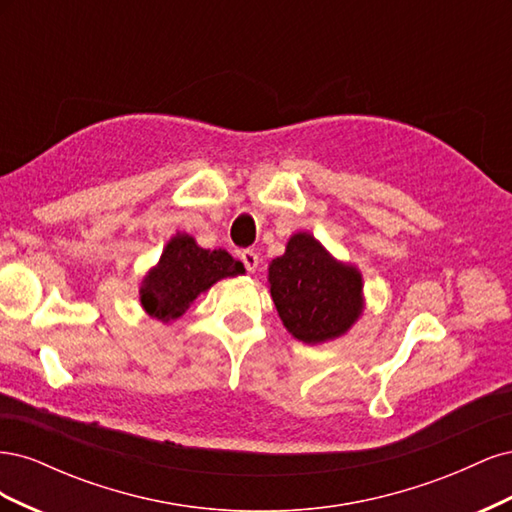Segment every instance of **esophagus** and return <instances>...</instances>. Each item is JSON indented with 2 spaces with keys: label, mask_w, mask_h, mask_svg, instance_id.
Returning a JSON list of instances; mask_svg holds the SVG:
<instances>
[{
  "label": "esophagus",
  "mask_w": 512,
  "mask_h": 512,
  "mask_svg": "<svg viewBox=\"0 0 512 512\" xmlns=\"http://www.w3.org/2000/svg\"><path fill=\"white\" fill-rule=\"evenodd\" d=\"M241 262H243L245 271L254 273V271L258 269V254H256L254 250H243V252H241Z\"/></svg>",
  "instance_id": "34e87169"
}]
</instances>
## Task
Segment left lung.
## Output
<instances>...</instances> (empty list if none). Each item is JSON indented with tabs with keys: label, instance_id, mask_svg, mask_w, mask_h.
Wrapping results in <instances>:
<instances>
[{
	"label": "left lung",
	"instance_id": "left-lung-1",
	"mask_svg": "<svg viewBox=\"0 0 512 512\" xmlns=\"http://www.w3.org/2000/svg\"><path fill=\"white\" fill-rule=\"evenodd\" d=\"M269 284L284 327L305 344L346 333L363 307L359 271L339 265L305 232L271 262Z\"/></svg>",
	"mask_w": 512,
	"mask_h": 512
}]
</instances>
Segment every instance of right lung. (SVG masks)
<instances>
[{"label":"right lung","instance_id":"1","mask_svg":"<svg viewBox=\"0 0 512 512\" xmlns=\"http://www.w3.org/2000/svg\"><path fill=\"white\" fill-rule=\"evenodd\" d=\"M245 269L226 250H203L188 235H177L166 245L160 265L141 288L145 312L162 322L183 316L200 292L222 277L241 275Z\"/></svg>","mask_w":512,"mask_h":512}]
</instances>
